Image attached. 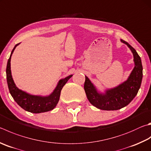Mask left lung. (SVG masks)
Returning a JSON list of instances; mask_svg holds the SVG:
<instances>
[{"label":"left lung","mask_w":151,"mask_h":151,"mask_svg":"<svg viewBox=\"0 0 151 151\" xmlns=\"http://www.w3.org/2000/svg\"><path fill=\"white\" fill-rule=\"evenodd\" d=\"M121 42L130 49L135 63L133 70L125 81L113 88L107 89L104 93L98 91L90 79L85 76L84 88L90 104L102 110H117L127 106L137 94L142 78V66L141 57L135 49L127 42Z\"/></svg>","instance_id":"8db88e82"}]
</instances>
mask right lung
<instances>
[{
	"mask_svg": "<svg viewBox=\"0 0 151 151\" xmlns=\"http://www.w3.org/2000/svg\"><path fill=\"white\" fill-rule=\"evenodd\" d=\"M16 44L11 52L10 56L8 60L6 66V80L8 86L11 96H12L15 102L20 106L22 108L27 111L31 112L34 114H40L43 112L51 111L55 108L57 103H58L61 95V91L63 87L72 77L73 75H69L62 78L57 83V86L51 94L48 96H37L32 95L23 91L16 86L12 78V73H11L10 67V60L11 57L16 47L20 44Z\"/></svg>",
	"mask_w": 151,
	"mask_h": 151,
	"instance_id": "right-lung-1",
	"label": "right lung"
}]
</instances>
